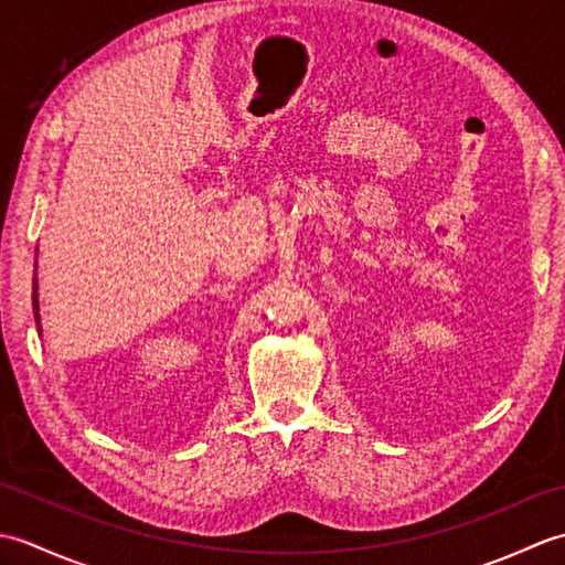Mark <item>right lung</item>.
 Instances as JSON below:
<instances>
[{"label":"right lung","mask_w":565,"mask_h":565,"mask_svg":"<svg viewBox=\"0 0 565 565\" xmlns=\"http://www.w3.org/2000/svg\"><path fill=\"white\" fill-rule=\"evenodd\" d=\"M33 313H35V322H39V279L33 276Z\"/></svg>","instance_id":"right-lung-1"}]
</instances>
